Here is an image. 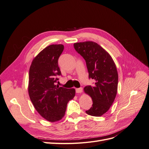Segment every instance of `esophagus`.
<instances>
[{"label": "esophagus", "mask_w": 149, "mask_h": 149, "mask_svg": "<svg viewBox=\"0 0 149 149\" xmlns=\"http://www.w3.org/2000/svg\"><path fill=\"white\" fill-rule=\"evenodd\" d=\"M83 92V88H76V93H81Z\"/></svg>", "instance_id": "34e87169"}]
</instances>
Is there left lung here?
Wrapping results in <instances>:
<instances>
[{
	"mask_svg": "<svg viewBox=\"0 0 149 149\" xmlns=\"http://www.w3.org/2000/svg\"><path fill=\"white\" fill-rule=\"evenodd\" d=\"M74 48L86 61L89 78L94 80L93 86L84 88L93 100L92 107L86 112L101 116L109 110L116 96L118 74L116 65L109 54L95 42L76 43Z\"/></svg>",
	"mask_w": 149,
	"mask_h": 149,
	"instance_id": "obj_1",
	"label": "left lung"
}]
</instances>
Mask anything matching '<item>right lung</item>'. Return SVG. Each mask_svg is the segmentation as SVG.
<instances>
[{"instance_id":"add662e5","label":"right lung","mask_w":149,"mask_h":149,"mask_svg":"<svg viewBox=\"0 0 149 149\" xmlns=\"http://www.w3.org/2000/svg\"><path fill=\"white\" fill-rule=\"evenodd\" d=\"M64 49L63 45H51L38 53L29 70V94L35 109L49 122L61 119L67 104L75 96L74 89L56 85L61 76L58 60Z\"/></svg>"}]
</instances>
